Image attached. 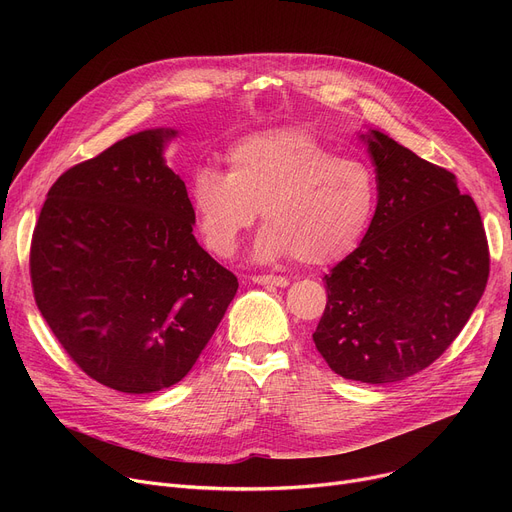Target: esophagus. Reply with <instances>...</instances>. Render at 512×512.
<instances>
[{"label":"esophagus","instance_id":"obj_1","mask_svg":"<svg viewBox=\"0 0 512 512\" xmlns=\"http://www.w3.org/2000/svg\"><path fill=\"white\" fill-rule=\"evenodd\" d=\"M251 280L261 286H288V280L284 276H251Z\"/></svg>","mask_w":512,"mask_h":512}]
</instances>
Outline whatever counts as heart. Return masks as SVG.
I'll return each instance as SVG.
<instances>
[{
  "mask_svg": "<svg viewBox=\"0 0 512 512\" xmlns=\"http://www.w3.org/2000/svg\"><path fill=\"white\" fill-rule=\"evenodd\" d=\"M226 166H203L191 180V207L205 247L232 257L257 213L267 224L257 261L297 257L321 267L351 255L378 209L373 172L338 157L313 132L282 126L255 132L226 151Z\"/></svg>",
  "mask_w": 512,
  "mask_h": 512,
  "instance_id": "heart-1",
  "label": "heart"
}]
</instances>
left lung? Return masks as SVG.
I'll use <instances>...</instances> for the list:
<instances>
[{"instance_id":"8db88e82","label":"left lung","mask_w":512,"mask_h":512,"mask_svg":"<svg viewBox=\"0 0 512 512\" xmlns=\"http://www.w3.org/2000/svg\"><path fill=\"white\" fill-rule=\"evenodd\" d=\"M378 209L361 245L324 278L313 342L332 371L392 384L432 365L461 334L490 276L486 230L452 172L388 134H361Z\"/></svg>"}]
</instances>
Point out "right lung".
Here are the masks:
<instances>
[{"label":"right lung","mask_w":512,"mask_h":512,"mask_svg":"<svg viewBox=\"0 0 512 512\" xmlns=\"http://www.w3.org/2000/svg\"><path fill=\"white\" fill-rule=\"evenodd\" d=\"M151 128L64 172L31 245L37 307L99 384L149 394L178 384L234 299L238 280L193 234L184 180Z\"/></svg>","instance_id":"obj_1"}]
</instances>
